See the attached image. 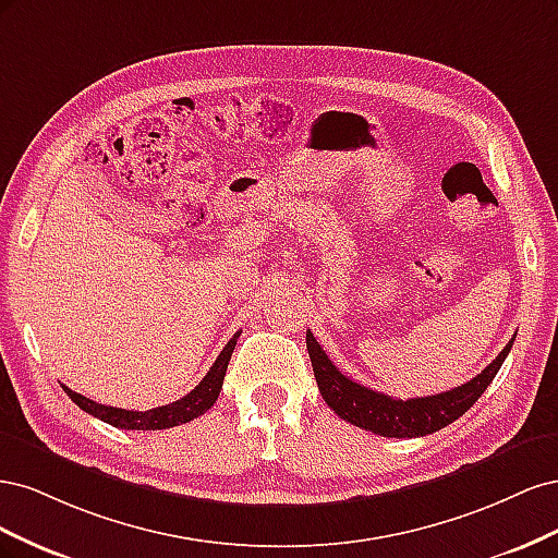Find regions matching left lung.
I'll list each match as a JSON object with an SVG mask.
<instances>
[{
  "label": "left lung",
  "mask_w": 558,
  "mask_h": 558,
  "mask_svg": "<svg viewBox=\"0 0 558 558\" xmlns=\"http://www.w3.org/2000/svg\"><path fill=\"white\" fill-rule=\"evenodd\" d=\"M512 342L514 337L505 344L494 363H488L477 377H472L463 386H456L451 391L428 398L398 400L342 375L340 367L330 363L326 351L320 349L314 335L307 330V351L314 377L328 408L340 418L349 421V424L384 437H424L453 424L456 418L463 416L480 400L486 386L494 381L502 361L508 359Z\"/></svg>",
  "instance_id": "obj_1"
}]
</instances>
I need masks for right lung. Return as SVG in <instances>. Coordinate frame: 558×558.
Here are the masks:
<instances>
[{
    "label": "right lung",
    "mask_w": 558,
    "mask_h": 558,
    "mask_svg": "<svg viewBox=\"0 0 558 558\" xmlns=\"http://www.w3.org/2000/svg\"><path fill=\"white\" fill-rule=\"evenodd\" d=\"M240 332H234L230 337V342L223 347V351L218 353L216 363L209 367V373L205 375L189 396H183L177 402L162 404V408H154L148 412H132V410H118L109 408V404H99L86 396H81L72 388H64V393L70 396L83 412H88L97 418H102L105 424H111L116 428H125V430H165V428H174L179 424H189V421L197 418L205 414L211 404L216 402L218 393H221V386L226 379V369L230 363V356L234 351V344H238Z\"/></svg>",
    "instance_id": "right-lung-1"
}]
</instances>
